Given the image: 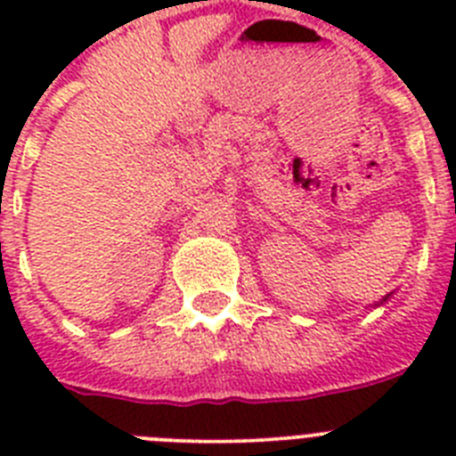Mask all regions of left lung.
<instances>
[{"label":"left lung","instance_id":"left-lung-1","mask_svg":"<svg viewBox=\"0 0 456 456\" xmlns=\"http://www.w3.org/2000/svg\"><path fill=\"white\" fill-rule=\"evenodd\" d=\"M384 301H386V299H384Z\"/></svg>","mask_w":456,"mask_h":456}]
</instances>
